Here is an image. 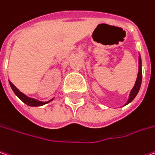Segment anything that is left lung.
Listing matches in <instances>:
<instances>
[{"instance_id": "obj_1", "label": "left lung", "mask_w": 155, "mask_h": 155, "mask_svg": "<svg viewBox=\"0 0 155 155\" xmlns=\"http://www.w3.org/2000/svg\"><path fill=\"white\" fill-rule=\"evenodd\" d=\"M141 81H142V70H141V59L140 56V58H139V74H138V77H137V80H136L135 85H134L131 93H130V97H129L126 104L131 103L132 100L135 98V96H137V94H138V92H139V90L140 88Z\"/></svg>"}]
</instances>
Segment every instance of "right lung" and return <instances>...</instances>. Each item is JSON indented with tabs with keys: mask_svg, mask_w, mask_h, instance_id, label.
Instances as JSON below:
<instances>
[{
	"mask_svg": "<svg viewBox=\"0 0 155 155\" xmlns=\"http://www.w3.org/2000/svg\"><path fill=\"white\" fill-rule=\"evenodd\" d=\"M9 84H10V87H11V88L13 89L15 94L18 96L24 104H26L29 105V106H41V105L45 104H47V103L50 102V101H48V102H40V101L37 100V99L28 97V96H25L24 94H23L22 92H20V91L14 86V84H13L11 81H9Z\"/></svg>",
	"mask_w": 155,
	"mask_h": 155,
	"instance_id": "1",
	"label": "right lung"
}]
</instances>
